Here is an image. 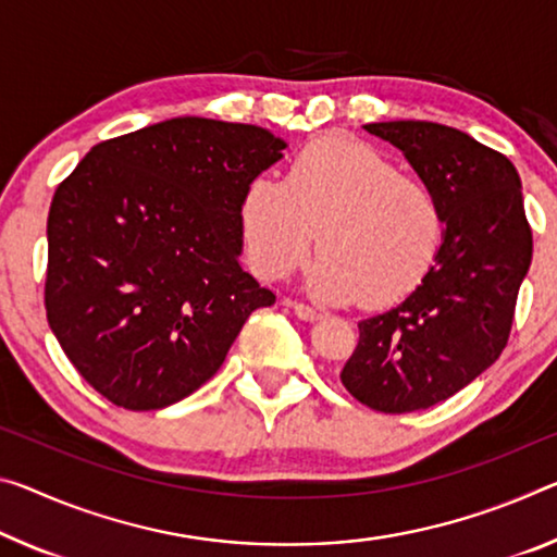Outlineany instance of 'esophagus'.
Masks as SVG:
<instances>
[{
  "label": "esophagus",
  "instance_id": "obj_1",
  "mask_svg": "<svg viewBox=\"0 0 557 557\" xmlns=\"http://www.w3.org/2000/svg\"><path fill=\"white\" fill-rule=\"evenodd\" d=\"M289 307H293L295 314H297L302 322H314V320H320V317H322L320 310H314V307L305 305V302H289Z\"/></svg>",
  "mask_w": 557,
  "mask_h": 557
}]
</instances>
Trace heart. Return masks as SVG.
<instances>
[{"label":"heart","instance_id":"1","mask_svg":"<svg viewBox=\"0 0 557 557\" xmlns=\"http://www.w3.org/2000/svg\"><path fill=\"white\" fill-rule=\"evenodd\" d=\"M247 260L262 280H285L317 240L307 287L324 302L389 307L421 285L444 240L436 193L401 175L376 148L349 138L307 144L285 181L260 175L240 202Z\"/></svg>","mask_w":557,"mask_h":557}]
</instances>
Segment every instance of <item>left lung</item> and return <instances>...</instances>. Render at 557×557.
Returning <instances> with one entry per match:
<instances>
[{
  "mask_svg": "<svg viewBox=\"0 0 557 557\" xmlns=\"http://www.w3.org/2000/svg\"><path fill=\"white\" fill-rule=\"evenodd\" d=\"M364 128L399 148L444 210L429 275L394 310L359 322V344L339 374L369 409L409 413L446 401L500 357L533 233L518 171L503 153L431 121Z\"/></svg>",
  "mask_w": 557,
  "mask_h": 557,
  "instance_id": "obj_1",
  "label": "left lung"
}]
</instances>
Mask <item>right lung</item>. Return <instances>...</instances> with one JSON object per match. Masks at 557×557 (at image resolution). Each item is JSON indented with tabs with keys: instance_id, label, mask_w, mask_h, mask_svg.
<instances>
[{
	"instance_id": "right-lung-1",
	"label": "right lung",
	"mask_w": 557,
	"mask_h": 557,
	"mask_svg": "<svg viewBox=\"0 0 557 557\" xmlns=\"http://www.w3.org/2000/svg\"><path fill=\"white\" fill-rule=\"evenodd\" d=\"M287 144L181 116L103 140L49 208L47 320L96 392L128 411L185 399L275 295L243 270L240 202Z\"/></svg>"
}]
</instances>
